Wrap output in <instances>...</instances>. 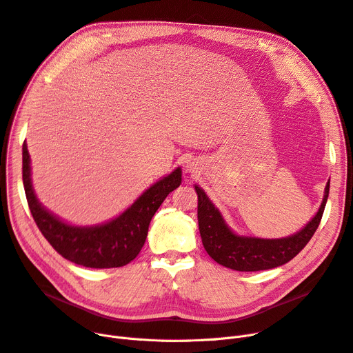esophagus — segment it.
<instances>
[{
    "mask_svg": "<svg viewBox=\"0 0 353 353\" xmlns=\"http://www.w3.org/2000/svg\"><path fill=\"white\" fill-rule=\"evenodd\" d=\"M187 168H189V164H187Z\"/></svg>",
    "mask_w": 353,
    "mask_h": 353,
    "instance_id": "1",
    "label": "esophagus"
}]
</instances>
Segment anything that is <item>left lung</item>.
<instances>
[{
  "instance_id": "obj_1",
  "label": "left lung",
  "mask_w": 353,
  "mask_h": 353,
  "mask_svg": "<svg viewBox=\"0 0 353 353\" xmlns=\"http://www.w3.org/2000/svg\"><path fill=\"white\" fill-rule=\"evenodd\" d=\"M194 189L199 197V230L207 254L220 265L231 270L261 271L287 264L308 244L321 223L330 194V180L326 183L316 214L299 231L283 239L240 236L228 227L221 211L208 199L201 187L194 184Z\"/></svg>"
}]
</instances>
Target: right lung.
Masks as SVG:
<instances>
[{
    "label": "right lung",
    "mask_w": 353,
    "mask_h": 353,
    "mask_svg": "<svg viewBox=\"0 0 353 353\" xmlns=\"http://www.w3.org/2000/svg\"><path fill=\"white\" fill-rule=\"evenodd\" d=\"M22 180L31 214L43 237L66 260L88 268H117L133 261L145 245L152 217L181 183V169L161 177L117 217L95 225H74L42 205L31 180V157L22 145Z\"/></svg>",
    "instance_id": "add662e5"
}]
</instances>
